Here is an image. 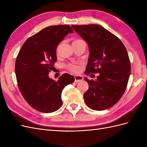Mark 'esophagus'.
<instances>
[{
	"mask_svg": "<svg viewBox=\"0 0 147 147\" xmlns=\"http://www.w3.org/2000/svg\"><path fill=\"white\" fill-rule=\"evenodd\" d=\"M74 78H75V82L76 83L81 82L83 80V77L81 76V75H75V76H74Z\"/></svg>",
	"mask_w": 147,
	"mask_h": 147,
	"instance_id": "1",
	"label": "esophagus"
}]
</instances>
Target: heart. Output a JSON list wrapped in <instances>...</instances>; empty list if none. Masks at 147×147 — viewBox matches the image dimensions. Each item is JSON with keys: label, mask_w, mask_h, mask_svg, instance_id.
<instances>
[{"label": "heart", "mask_w": 147, "mask_h": 147, "mask_svg": "<svg viewBox=\"0 0 147 147\" xmlns=\"http://www.w3.org/2000/svg\"><path fill=\"white\" fill-rule=\"evenodd\" d=\"M80 40H74L72 43H76V42H79ZM69 69L71 71H72V72H78L80 71V67L78 65H70L69 66Z\"/></svg>", "instance_id": "1"}]
</instances>
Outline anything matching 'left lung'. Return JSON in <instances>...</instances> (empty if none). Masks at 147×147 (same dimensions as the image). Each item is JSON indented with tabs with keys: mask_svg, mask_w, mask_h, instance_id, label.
I'll return each instance as SVG.
<instances>
[{
	"mask_svg": "<svg viewBox=\"0 0 147 147\" xmlns=\"http://www.w3.org/2000/svg\"><path fill=\"white\" fill-rule=\"evenodd\" d=\"M89 47L85 74L99 73L95 81L85 77L89 88L83 94L90 109L100 111L114 105L125 91L131 73V63L121 41L97 24L72 25Z\"/></svg>",
	"mask_w": 147,
	"mask_h": 147,
	"instance_id": "8db88e82",
	"label": "left lung"
}]
</instances>
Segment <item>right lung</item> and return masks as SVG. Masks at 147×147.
Wrapping results in <instances>:
<instances>
[{
	"label": "right lung",
	"instance_id": "right-lung-1",
	"mask_svg": "<svg viewBox=\"0 0 147 147\" xmlns=\"http://www.w3.org/2000/svg\"><path fill=\"white\" fill-rule=\"evenodd\" d=\"M69 25L51 26L29 37L23 44L15 63L20 92L34 109L52 113L63 104L61 93L75 78L64 74L55 82L48 76L57 61L56 48L67 35L73 33Z\"/></svg>",
	"mask_w": 147,
	"mask_h": 147
}]
</instances>
